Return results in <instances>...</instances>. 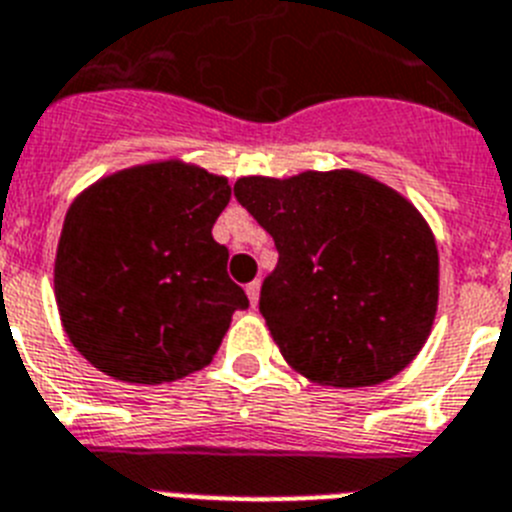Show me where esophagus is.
<instances>
[{
  "mask_svg": "<svg viewBox=\"0 0 512 512\" xmlns=\"http://www.w3.org/2000/svg\"><path fill=\"white\" fill-rule=\"evenodd\" d=\"M246 295H248V300H251L253 308H256V305H259V295H261V282H251V285H246Z\"/></svg>",
  "mask_w": 512,
  "mask_h": 512,
  "instance_id": "esophagus-1",
  "label": "esophagus"
}]
</instances>
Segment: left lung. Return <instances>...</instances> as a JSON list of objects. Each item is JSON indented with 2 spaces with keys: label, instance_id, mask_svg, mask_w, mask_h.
<instances>
[{
  "label": "left lung",
  "instance_id": "8db88e82",
  "mask_svg": "<svg viewBox=\"0 0 512 512\" xmlns=\"http://www.w3.org/2000/svg\"><path fill=\"white\" fill-rule=\"evenodd\" d=\"M235 199L279 251L259 310L295 373L318 386H378L419 355L440 266L409 199L347 168L238 178Z\"/></svg>",
  "mask_w": 512,
  "mask_h": 512
}]
</instances>
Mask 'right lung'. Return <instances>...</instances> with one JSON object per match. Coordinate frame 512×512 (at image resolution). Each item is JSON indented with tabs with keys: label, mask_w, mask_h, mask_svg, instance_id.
Returning <instances> with one entry per match:
<instances>
[{
	"label": "right lung",
	"mask_w": 512,
	"mask_h": 512,
	"mask_svg": "<svg viewBox=\"0 0 512 512\" xmlns=\"http://www.w3.org/2000/svg\"><path fill=\"white\" fill-rule=\"evenodd\" d=\"M230 183L181 160L134 165L67 209L54 292L69 342L124 383L178 381L209 365L246 292L212 225Z\"/></svg>",
	"instance_id": "obj_1"
}]
</instances>
